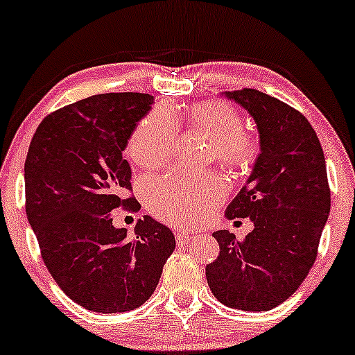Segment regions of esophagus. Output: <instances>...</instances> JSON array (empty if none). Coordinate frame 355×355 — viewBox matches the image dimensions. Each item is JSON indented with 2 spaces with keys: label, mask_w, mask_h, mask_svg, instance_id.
Wrapping results in <instances>:
<instances>
[{
  "label": "esophagus",
  "mask_w": 355,
  "mask_h": 355,
  "mask_svg": "<svg viewBox=\"0 0 355 355\" xmlns=\"http://www.w3.org/2000/svg\"><path fill=\"white\" fill-rule=\"evenodd\" d=\"M190 239H191V236L188 234V232H177V234H175V241H177L178 245L188 244V242H190Z\"/></svg>",
  "instance_id": "obj_1"
}]
</instances>
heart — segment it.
I'll use <instances>...</instances> for the list:
<instances>
[{
	"label": "heart",
	"mask_w": 355,
	"mask_h": 355,
	"mask_svg": "<svg viewBox=\"0 0 355 355\" xmlns=\"http://www.w3.org/2000/svg\"><path fill=\"white\" fill-rule=\"evenodd\" d=\"M187 124L211 139L208 159L230 168H242L255 155V141L241 131V116L224 103H200L185 118L175 111L155 110L139 123L125 144V155L144 168L162 165L177 146V129ZM147 208L165 223L187 226L198 223L223 200L224 183L216 175L177 172L147 178L142 185Z\"/></svg>",
	"instance_id": "b5f03b06"
}]
</instances>
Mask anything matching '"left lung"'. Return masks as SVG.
<instances>
[{"label": "left lung", "mask_w": 355, "mask_h": 355, "mask_svg": "<svg viewBox=\"0 0 355 355\" xmlns=\"http://www.w3.org/2000/svg\"><path fill=\"white\" fill-rule=\"evenodd\" d=\"M250 114L260 154L226 218H249L254 230L239 242L216 231L219 255L206 266L218 302L242 311H267L288 300L316 260L331 209L324 154L302 113L259 89L223 93Z\"/></svg>", "instance_id": "8db88e82"}]
</instances>
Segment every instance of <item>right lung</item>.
<instances>
[{"label":"right lung","instance_id":"obj_1","mask_svg":"<svg viewBox=\"0 0 355 355\" xmlns=\"http://www.w3.org/2000/svg\"><path fill=\"white\" fill-rule=\"evenodd\" d=\"M154 96L103 93L49 114L24 164L26 214L44 263L67 297L95 313L144 304L175 249L167 226L144 216L136 236L113 226L116 208L139 209L123 157Z\"/></svg>","mask_w":355,"mask_h":355}]
</instances>
